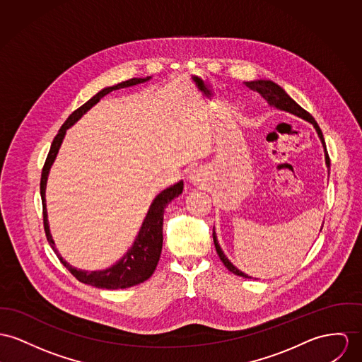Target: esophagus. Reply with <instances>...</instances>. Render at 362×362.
<instances>
[{
  "instance_id": "obj_1",
  "label": "esophagus",
  "mask_w": 362,
  "mask_h": 362,
  "mask_svg": "<svg viewBox=\"0 0 362 362\" xmlns=\"http://www.w3.org/2000/svg\"><path fill=\"white\" fill-rule=\"evenodd\" d=\"M189 180H190V183H192V185H194V186H199V185L202 183V175H201L198 170H194V172H192V173H190Z\"/></svg>"
}]
</instances>
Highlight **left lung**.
Masks as SVG:
<instances>
[{
    "instance_id": "8db88e82",
    "label": "left lung",
    "mask_w": 362,
    "mask_h": 362,
    "mask_svg": "<svg viewBox=\"0 0 362 362\" xmlns=\"http://www.w3.org/2000/svg\"><path fill=\"white\" fill-rule=\"evenodd\" d=\"M245 83L247 88H250V90L259 93L263 99H266L270 106H274V107H277L279 110H284V112H292V114H295V115H298V117L306 119L308 122H311V124L314 125V128H315V131H317L320 139L322 141V146H324V150H325V163H327V167H331V160H329V156H328V151H327V146H325V140H324V136H322V132H321L318 124L315 122V119L313 118V115H311L310 112H306L305 109H302L291 96L286 95V92H285L279 85L273 83V81L256 80V81H248V83ZM321 230H322V227H321ZM212 235H214V244H215L216 252H218V255H219L223 264L227 267V270H230V272H231L233 274H235V276H240V277H244V279H252L250 276H247L245 273H243L241 270H238L235 266H233V263L226 257V255L223 253L221 245L218 244L215 227H214V234H212Z\"/></svg>"
}]
</instances>
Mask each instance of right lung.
Instances as JSON below:
<instances>
[{"label":"right lung","instance_id":"add662e5","mask_svg":"<svg viewBox=\"0 0 362 362\" xmlns=\"http://www.w3.org/2000/svg\"><path fill=\"white\" fill-rule=\"evenodd\" d=\"M151 77L146 78H131L128 81L117 83L114 86H107L98 92L93 98H90L86 103H83L81 107H78L76 112H71L66 122L60 127L55 139L51 144L48 157L45 160V164L41 172V183H40V193H41V199H42V216H44V228H45V235L52 247V250L62 262V264L76 277L80 282L96 286V288H103V289H124L129 288L134 285H138L140 282L150 279L151 274L154 273L161 250H163V223H164V209L167 208L168 204L182 194L183 192V182L180 180L179 183L170 186L161 192L160 194L154 198V201L150 205V209L143 221V224L140 227L139 234L124 257L118 260L112 267L106 270H99V272H83V270H77L76 267L70 266L55 248V243L52 240V235L49 233V224H48V215H47V204H45V187H47V179L49 169L52 167L55 161L56 154L59 151V147L63 141V138L66 135V131L77 122L85 112H88L92 106H95L105 95L110 93L115 89L119 88H127L132 86L136 83H146Z\"/></svg>","mask_w":362,"mask_h":362}]
</instances>
